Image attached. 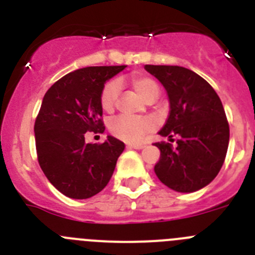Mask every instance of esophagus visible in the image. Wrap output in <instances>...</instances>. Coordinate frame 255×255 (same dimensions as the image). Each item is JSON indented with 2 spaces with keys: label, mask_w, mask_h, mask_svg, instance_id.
Masks as SVG:
<instances>
[{
  "label": "esophagus",
  "mask_w": 255,
  "mask_h": 255,
  "mask_svg": "<svg viewBox=\"0 0 255 255\" xmlns=\"http://www.w3.org/2000/svg\"><path fill=\"white\" fill-rule=\"evenodd\" d=\"M144 147H145L144 144H128V148H132V149H143Z\"/></svg>",
  "instance_id": "34e87169"
}]
</instances>
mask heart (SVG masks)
Returning a JSON list of instances; mask_svg holds the SVG:
<instances>
[{
  "instance_id": "obj_1",
  "label": "heart",
  "mask_w": 255,
  "mask_h": 255,
  "mask_svg": "<svg viewBox=\"0 0 255 255\" xmlns=\"http://www.w3.org/2000/svg\"><path fill=\"white\" fill-rule=\"evenodd\" d=\"M131 84L139 96L143 97L145 101L157 100L159 87L153 78L147 75L132 76ZM119 93H120V83L117 80H111L103 87L101 92V106L105 111L110 112L114 110ZM154 128L155 121L152 117H134L121 115L115 117L110 123V130L112 134L116 138L128 143H139Z\"/></svg>"
}]
</instances>
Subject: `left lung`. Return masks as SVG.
I'll return each mask as SVG.
<instances>
[{
  "label": "left lung",
  "instance_id": "1",
  "mask_svg": "<svg viewBox=\"0 0 255 255\" xmlns=\"http://www.w3.org/2000/svg\"><path fill=\"white\" fill-rule=\"evenodd\" d=\"M159 80L170 102V115L158 131L177 135V145L155 143L161 150L154 172L162 184L179 193H193L207 186L220 172L230 129L220 97L202 76L181 66L145 65Z\"/></svg>",
  "mask_w": 255,
  "mask_h": 255
}]
</instances>
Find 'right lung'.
Here are the masks:
<instances>
[{
    "instance_id": "add662e5",
    "label": "right lung",
    "mask_w": 255,
    "mask_h": 255,
    "mask_svg": "<svg viewBox=\"0 0 255 255\" xmlns=\"http://www.w3.org/2000/svg\"><path fill=\"white\" fill-rule=\"evenodd\" d=\"M91 66L62 76L44 94L34 124L38 162L58 191L88 199L105 189L125 144L108 135L105 143L85 141V132H103L101 92L125 69Z\"/></svg>"
}]
</instances>
